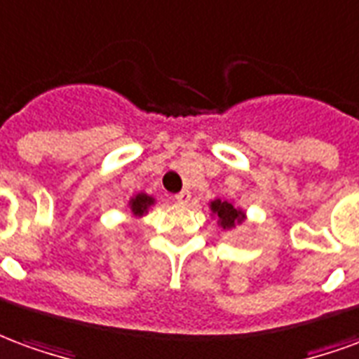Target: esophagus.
<instances>
[{"label": "esophagus", "mask_w": 359, "mask_h": 359, "mask_svg": "<svg viewBox=\"0 0 359 359\" xmlns=\"http://www.w3.org/2000/svg\"><path fill=\"white\" fill-rule=\"evenodd\" d=\"M176 201L180 203V205H187V203L191 201V193L189 191H182V193H177Z\"/></svg>", "instance_id": "esophagus-1"}]
</instances>
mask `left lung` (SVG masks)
I'll use <instances>...</instances> for the list:
<instances>
[{
	"label": "left lung",
	"mask_w": 359,
	"mask_h": 359,
	"mask_svg": "<svg viewBox=\"0 0 359 359\" xmlns=\"http://www.w3.org/2000/svg\"><path fill=\"white\" fill-rule=\"evenodd\" d=\"M212 216L218 218V226L222 229H233L235 226L243 224L247 219V214L243 208L235 206L231 201H224V198H214L210 203Z\"/></svg>",
	"instance_id": "left-lung-1"
}]
</instances>
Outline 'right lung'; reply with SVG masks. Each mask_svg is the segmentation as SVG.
<instances>
[{"instance_id": "obj_1", "label": "right lung", "mask_w": 359, "mask_h": 359, "mask_svg": "<svg viewBox=\"0 0 359 359\" xmlns=\"http://www.w3.org/2000/svg\"><path fill=\"white\" fill-rule=\"evenodd\" d=\"M153 205H154V198L149 197L147 193H137V195H133V197L130 198V203H128L132 214L133 216H137V218L145 216V214L149 212V208H151Z\"/></svg>"}]
</instances>
